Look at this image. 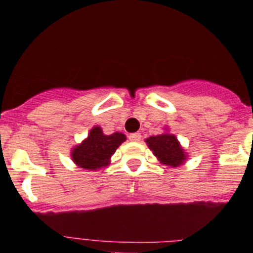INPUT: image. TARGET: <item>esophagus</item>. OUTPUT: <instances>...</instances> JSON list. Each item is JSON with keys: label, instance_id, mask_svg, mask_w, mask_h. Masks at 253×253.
Listing matches in <instances>:
<instances>
[{"label": "esophagus", "instance_id": "obj_1", "mask_svg": "<svg viewBox=\"0 0 253 253\" xmlns=\"http://www.w3.org/2000/svg\"><path fill=\"white\" fill-rule=\"evenodd\" d=\"M141 137H142V136H141L140 132H134V133H131L128 136L129 141H133V142H138V141H141Z\"/></svg>", "mask_w": 253, "mask_h": 253}]
</instances>
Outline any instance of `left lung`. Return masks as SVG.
Masks as SVG:
<instances>
[{"label":"left lung","instance_id":"obj_1","mask_svg":"<svg viewBox=\"0 0 253 253\" xmlns=\"http://www.w3.org/2000/svg\"><path fill=\"white\" fill-rule=\"evenodd\" d=\"M153 155L167 166L176 167L185 161L186 156L173 134L164 133L146 140Z\"/></svg>","mask_w":253,"mask_h":253}]
</instances>
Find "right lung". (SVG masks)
<instances>
[{
    "label": "right lung",
    "instance_id": "obj_1",
    "mask_svg": "<svg viewBox=\"0 0 253 253\" xmlns=\"http://www.w3.org/2000/svg\"><path fill=\"white\" fill-rule=\"evenodd\" d=\"M125 140L126 136L119 132L106 136L100 127H93L88 137L73 150V162L86 169H97L106 166L116 148Z\"/></svg>",
    "mask_w": 253,
    "mask_h": 253
}]
</instances>
